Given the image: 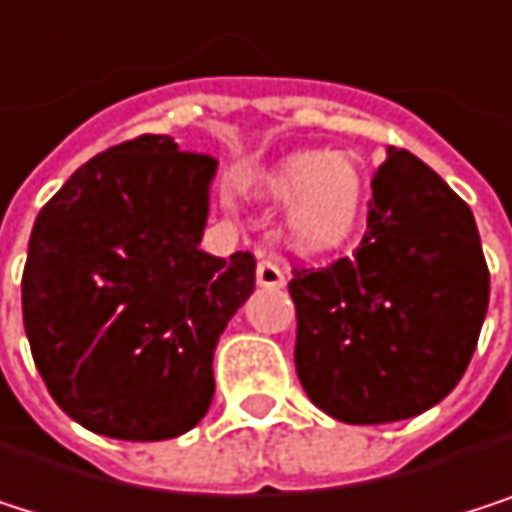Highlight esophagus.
Returning a JSON list of instances; mask_svg holds the SVG:
<instances>
[{"label": "esophagus", "mask_w": 512, "mask_h": 512, "mask_svg": "<svg viewBox=\"0 0 512 512\" xmlns=\"http://www.w3.org/2000/svg\"><path fill=\"white\" fill-rule=\"evenodd\" d=\"M258 285L261 288H270V291H276V288H282L285 285V273H282V267L279 264H273V261H261L258 264Z\"/></svg>", "instance_id": "obj_1"}]
</instances>
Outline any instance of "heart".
<instances>
[{"mask_svg":"<svg viewBox=\"0 0 512 512\" xmlns=\"http://www.w3.org/2000/svg\"><path fill=\"white\" fill-rule=\"evenodd\" d=\"M276 203H288V239L309 254H327L345 245L363 212V176L351 155H291L264 179Z\"/></svg>","mask_w":512,"mask_h":512,"instance_id":"1","label":"heart"}]
</instances>
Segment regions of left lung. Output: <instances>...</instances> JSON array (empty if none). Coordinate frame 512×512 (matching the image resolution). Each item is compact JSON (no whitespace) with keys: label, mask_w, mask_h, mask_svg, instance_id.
<instances>
[{"label":"left lung","mask_w":512,"mask_h":512,"mask_svg":"<svg viewBox=\"0 0 512 512\" xmlns=\"http://www.w3.org/2000/svg\"><path fill=\"white\" fill-rule=\"evenodd\" d=\"M288 291L303 390L342 423L378 426L429 411L462 381L489 267L471 206L417 155L390 149L357 251L297 267Z\"/></svg>","instance_id":"1"}]
</instances>
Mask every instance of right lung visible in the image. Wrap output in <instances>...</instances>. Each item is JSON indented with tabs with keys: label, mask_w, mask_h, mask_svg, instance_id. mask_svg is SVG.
Masks as SVG:
<instances>
[{
	"label": "right lung",
	"mask_w": 512,
	"mask_h": 512,
	"mask_svg": "<svg viewBox=\"0 0 512 512\" xmlns=\"http://www.w3.org/2000/svg\"><path fill=\"white\" fill-rule=\"evenodd\" d=\"M218 161L140 134L44 203L23 267V327L53 402L83 429L167 441L209 411L212 354L254 291V254L200 251Z\"/></svg>",
	"instance_id": "obj_1"
}]
</instances>
